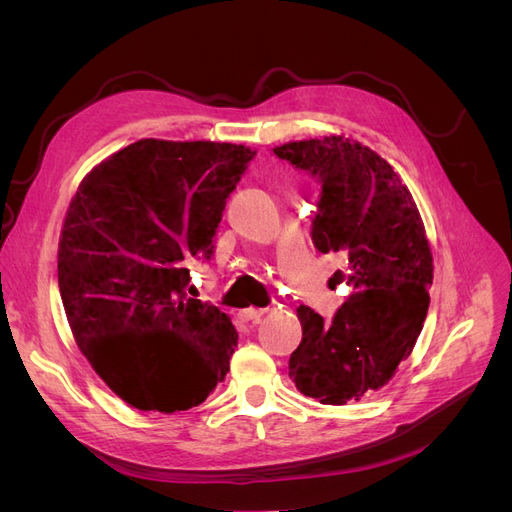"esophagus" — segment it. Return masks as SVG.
Segmentation results:
<instances>
[{
	"mask_svg": "<svg viewBox=\"0 0 512 512\" xmlns=\"http://www.w3.org/2000/svg\"><path fill=\"white\" fill-rule=\"evenodd\" d=\"M262 314H265V309L247 307V309H241V312H239V320L241 322H258L262 318Z\"/></svg>",
	"mask_w": 512,
	"mask_h": 512,
	"instance_id": "obj_1",
	"label": "esophagus"
}]
</instances>
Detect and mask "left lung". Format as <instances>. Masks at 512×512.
I'll return each mask as SVG.
<instances>
[{
	"label": "left lung",
	"instance_id": "obj_1",
	"mask_svg": "<svg viewBox=\"0 0 512 512\" xmlns=\"http://www.w3.org/2000/svg\"><path fill=\"white\" fill-rule=\"evenodd\" d=\"M273 153L320 177L312 239L346 256L333 280L354 288L333 322L297 307L303 339L288 376L305 397L344 406L389 384L423 331L433 280L425 224L393 166L359 141L309 138Z\"/></svg>",
	"mask_w": 512,
	"mask_h": 512
}]
</instances>
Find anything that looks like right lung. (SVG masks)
<instances>
[{
  "label": "right lung",
  "instance_id": "obj_1",
  "mask_svg": "<svg viewBox=\"0 0 512 512\" xmlns=\"http://www.w3.org/2000/svg\"><path fill=\"white\" fill-rule=\"evenodd\" d=\"M254 156L245 145L143 138L91 168L70 200L61 303L89 365L136 410H190L226 378L239 333L185 294V267L211 256L226 198Z\"/></svg>",
  "mask_w": 512,
  "mask_h": 512
}]
</instances>
